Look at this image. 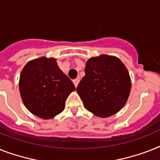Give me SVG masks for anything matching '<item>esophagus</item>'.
<instances>
[{
    "label": "esophagus",
    "instance_id": "1",
    "mask_svg": "<svg viewBox=\"0 0 160 160\" xmlns=\"http://www.w3.org/2000/svg\"><path fill=\"white\" fill-rule=\"evenodd\" d=\"M79 82H80V79H76V80H73V83L76 87H77V85L79 84Z\"/></svg>",
    "mask_w": 160,
    "mask_h": 160
}]
</instances>
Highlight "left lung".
<instances>
[{
    "mask_svg": "<svg viewBox=\"0 0 160 160\" xmlns=\"http://www.w3.org/2000/svg\"><path fill=\"white\" fill-rule=\"evenodd\" d=\"M84 71L85 76L76 88L84 108L101 118L120 111L132 88L129 73L122 61L108 55L91 58Z\"/></svg>",
    "mask_w": 160,
    "mask_h": 160,
    "instance_id": "8db88e82",
    "label": "left lung"
}]
</instances>
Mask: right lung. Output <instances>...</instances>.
Instances as JSON below:
<instances>
[{
	"label": "right lung",
	"instance_id": "right-lung-1",
	"mask_svg": "<svg viewBox=\"0 0 160 160\" xmlns=\"http://www.w3.org/2000/svg\"><path fill=\"white\" fill-rule=\"evenodd\" d=\"M19 93L27 109L42 119L61 113L69 94L76 89L55 58L42 57L24 66L19 77Z\"/></svg>",
	"mask_w": 160,
	"mask_h": 160
}]
</instances>
